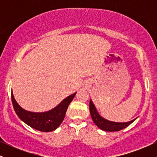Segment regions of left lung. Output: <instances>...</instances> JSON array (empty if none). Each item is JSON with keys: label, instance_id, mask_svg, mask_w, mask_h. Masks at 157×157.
Listing matches in <instances>:
<instances>
[{"label": "left lung", "instance_id": "obj_1", "mask_svg": "<svg viewBox=\"0 0 157 157\" xmlns=\"http://www.w3.org/2000/svg\"><path fill=\"white\" fill-rule=\"evenodd\" d=\"M89 110L92 120L96 124L97 127L100 128L102 130L105 131H110V132L111 131H119L120 130H122L125 128L128 127L129 125H131L136 120V119H134V120L127 122H115L109 121V120L102 118V117H100L96 109H95V106L94 105L93 102L91 100H90L89 102Z\"/></svg>", "mask_w": 157, "mask_h": 157}]
</instances>
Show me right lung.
<instances>
[{
  "label": "right lung",
  "mask_w": 157,
  "mask_h": 157,
  "mask_svg": "<svg viewBox=\"0 0 157 157\" xmlns=\"http://www.w3.org/2000/svg\"><path fill=\"white\" fill-rule=\"evenodd\" d=\"M76 93L70 95L55 109L42 113H35L26 111L15 101L12 93V102L16 113L19 118L30 127L43 132H49L55 130L63 121L68 105L71 103Z\"/></svg>",
  "instance_id": "1"
}]
</instances>
